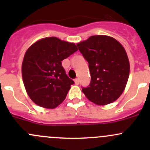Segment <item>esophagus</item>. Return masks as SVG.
<instances>
[{"label": "esophagus", "mask_w": 150, "mask_h": 150, "mask_svg": "<svg viewBox=\"0 0 150 150\" xmlns=\"http://www.w3.org/2000/svg\"><path fill=\"white\" fill-rule=\"evenodd\" d=\"M75 83L76 85L79 84V80H78V78H75Z\"/></svg>", "instance_id": "obj_1"}]
</instances>
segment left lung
Returning a JSON list of instances; mask_svg holds the SVG:
<instances>
[{
  "mask_svg": "<svg viewBox=\"0 0 150 150\" xmlns=\"http://www.w3.org/2000/svg\"><path fill=\"white\" fill-rule=\"evenodd\" d=\"M88 63L91 83L82 87L86 97L98 105L115 102L122 94L129 76L130 64L122 46L113 38L93 35L77 44Z\"/></svg>",
  "mask_w": 150,
  "mask_h": 150,
  "instance_id": "8db88e82",
  "label": "left lung"
}]
</instances>
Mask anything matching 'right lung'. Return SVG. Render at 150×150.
Returning a JSON list of instances; mask_svg holds the SVG:
<instances>
[{
  "label": "right lung",
  "mask_w": 150,
  "mask_h": 150,
  "mask_svg": "<svg viewBox=\"0 0 150 150\" xmlns=\"http://www.w3.org/2000/svg\"><path fill=\"white\" fill-rule=\"evenodd\" d=\"M76 51L74 43L56 37L41 39L28 48L22 72L25 87L33 102L54 109L64 100L75 83L67 75L62 61Z\"/></svg>",
  "instance_id": "right-lung-1"
}]
</instances>
